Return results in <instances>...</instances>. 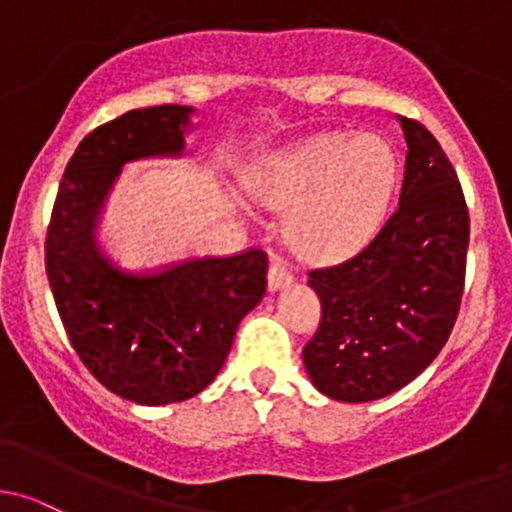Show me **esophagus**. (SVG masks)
<instances>
[{
    "instance_id": "1",
    "label": "esophagus",
    "mask_w": 512,
    "mask_h": 512,
    "mask_svg": "<svg viewBox=\"0 0 512 512\" xmlns=\"http://www.w3.org/2000/svg\"><path fill=\"white\" fill-rule=\"evenodd\" d=\"M293 271L286 261L281 258H273L271 261V271H268V283H271L273 291H281V288L291 286L293 283Z\"/></svg>"
}]
</instances>
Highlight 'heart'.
I'll return each mask as SVG.
<instances>
[{"mask_svg":"<svg viewBox=\"0 0 512 512\" xmlns=\"http://www.w3.org/2000/svg\"><path fill=\"white\" fill-rule=\"evenodd\" d=\"M397 179V152L387 140L320 133L268 155L249 175V192L263 207L288 212L298 254L340 261L374 239Z\"/></svg>","mask_w":512,"mask_h":512,"instance_id":"b5f03b06","label":"heart"}]
</instances>
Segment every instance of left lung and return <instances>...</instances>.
<instances>
[{"instance_id":"obj_1","label":"left lung","mask_w":512,"mask_h":512,"mask_svg":"<svg viewBox=\"0 0 512 512\" xmlns=\"http://www.w3.org/2000/svg\"><path fill=\"white\" fill-rule=\"evenodd\" d=\"M407 138L399 207L347 261L313 268L318 333L303 347L308 377L337 402H374L409 384L449 340L466 283L471 219L439 140L402 118Z\"/></svg>"}]
</instances>
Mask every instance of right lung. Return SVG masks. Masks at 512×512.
<instances>
[{"label": "right lung", "mask_w": 512, "mask_h": 512, "mask_svg": "<svg viewBox=\"0 0 512 512\" xmlns=\"http://www.w3.org/2000/svg\"><path fill=\"white\" fill-rule=\"evenodd\" d=\"M189 113L155 105L88 133L68 160L46 231V276L73 350L103 387L147 407L184 402L212 384L241 318L266 293L268 256L256 246L130 273L93 241L120 165L179 155Z\"/></svg>", "instance_id": "right-lung-1"}]
</instances>
